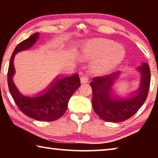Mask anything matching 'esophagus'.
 I'll return each mask as SVG.
<instances>
[{
  "label": "esophagus",
  "mask_w": 158,
  "mask_h": 158,
  "mask_svg": "<svg viewBox=\"0 0 158 158\" xmlns=\"http://www.w3.org/2000/svg\"><path fill=\"white\" fill-rule=\"evenodd\" d=\"M80 81H81V84H85V83H87L88 81H89V79H88L86 77L83 76L81 77V78H80Z\"/></svg>",
  "instance_id": "34e87169"
}]
</instances>
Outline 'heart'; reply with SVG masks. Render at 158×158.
I'll return each instance as SVG.
<instances>
[{
	"label": "heart",
	"instance_id": "b5f03b06",
	"mask_svg": "<svg viewBox=\"0 0 158 158\" xmlns=\"http://www.w3.org/2000/svg\"><path fill=\"white\" fill-rule=\"evenodd\" d=\"M83 59L98 58L93 64V72L97 74L109 73L117 68L124 59V48L114 41L105 38H95L84 42L80 48Z\"/></svg>",
	"mask_w": 158,
	"mask_h": 158
}]
</instances>
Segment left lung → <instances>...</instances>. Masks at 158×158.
I'll return each mask as SVG.
<instances>
[{"label": "left lung", "instance_id": "left-lung-1", "mask_svg": "<svg viewBox=\"0 0 158 158\" xmlns=\"http://www.w3.org/2000/svg\"><path fill=\"white\" fill-rule=\"evenodd\" d=\"M141 74L139 89L127 98H121L113 90L114 82L121 73L94 77L90 83L93 90L92 105L94 111L101 119L111 123L124 121L132 117L143 105L148 96L151 72L146 63L138 67Z\"/></svg>", "mask_w": 158, "mask_h": 158}]
</instances>
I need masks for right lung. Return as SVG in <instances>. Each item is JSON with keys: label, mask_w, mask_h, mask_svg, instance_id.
Returning a JSON list of instances; mask_svg holds the SVG:
<instances>
[{"label": "right lung", "mask_w": 158, "mask_h": 158, "mask_svg": "<svg viewBox=\"0 0 158 158\" xmlns=\"http://www.w3.org/2000/svg\"><path fill=\"white\" fill-rule=\"evenodd\" d=\"M40 33H35L19 44L10 58L7 73V84L12 97L19 109L32 118L41 121H53L60 118L68 108L69 99L81 85L79 75L70 77L58 76L44 93L35 97L21 94L16 87L12 77L15 73L14 58L17 53L27 50L35 43Z\"/></svg>", "instance_id": "right-lung-1"}]
</instances>
